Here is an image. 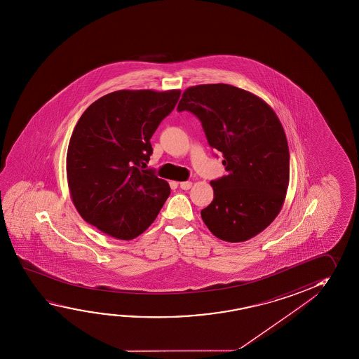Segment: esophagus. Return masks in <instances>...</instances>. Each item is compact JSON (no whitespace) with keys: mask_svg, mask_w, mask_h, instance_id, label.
<instances>
[{"mask_svg":"<svg viewBox=\"0 0 359 359\" xmlns=\"http://www.w3.org/2000/svg\"><path fill=\"white\" fill-rule=\"evenodd\" d=\"M191 185H193V182H180V188H182V190H189V189L191 188Z\"/></svg>","mask_w":359,"mask_h":359,"instance_id":"esophagus-1","label":"esophagus"}]
</instances>
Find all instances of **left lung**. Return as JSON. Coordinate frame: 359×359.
<instances>
[{
  "instance_id": "1",
  "label": "left lung",
  "mask_w": 359,
  "mask_h": 359,
  "mask_svg": "<svg viewBox=\"0 0 359 359\" xmlns=\"http://www.w3.org/2000/svg\"><path fill=\"white\" fill-rule=\"evenodd\" d=\"M199 118L226 175L210 182L214 199L203 222L222 241L252 239L282 210L289 185L287 136L276 112L257 95L228 83L187 88L177 111Z\"/></svg>"
}]
</instances>
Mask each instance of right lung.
Masks as SVG:
<instances>
[{
    "mask_svg": "<svg viewBox=\"0 0 359 359\" xmlns=\"http://www.w3.org/2000/svg\"><path fill=\"white\" fill-rule=\"evenodd\" d=\"M179 97L180 90H118L85 110L66 155L71 199L85 222L121 241L153 224L170 187L145 169L150 139Z\"/></svg>",
    "mask_w": 359,
    "mask_h": 359,
    "instance_id": "obj_1",
    "label": "right lung"
}]
</instances>
